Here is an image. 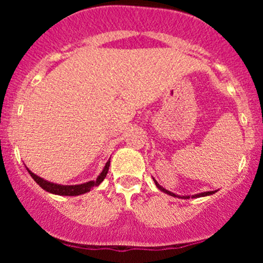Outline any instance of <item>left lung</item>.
Here are the masks:
<instances>
[{
  "mask_svg": "<svg viewBox=\"0 0 263 263\" xmlns=\"http://www.w3.org/2000/svg\"><path fill=\"white\" fill-rule=\"evenodd\" d=\"M155 183H156V185H157V188H158L159 190H162L163 193H165V194H170V195H172V197H177V198H184V199H189V197H179V195H176L174 194V193H172V192H170V190H167V189H164L163 188V186H161L159 185L158 183L156 182L155 180ZM214 193L215 192H204V193H199V194H195V195H193L192 198H199V197H205V195H211V194H214Z\"/></svg>",
  "mask_w": 263,
  "mask_h": 263,
  "instance_id": "8db88e82",
  "label": "left lung"
}]
</instances>
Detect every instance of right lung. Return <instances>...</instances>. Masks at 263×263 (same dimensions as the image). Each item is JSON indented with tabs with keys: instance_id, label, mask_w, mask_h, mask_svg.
<instances>
[{
	"instance_id": "right-lung-1",
	"label": "right lung",
	"mask_w": 263,
	"mask_h": 263,
	"mask_svg": "<svg viewBox=\"0 0 263 263\" xmlns=\"http://www.w3.org/2000/svg\"><path fill=\"white\" fill-rule=\"evenodd\" d=\"M108 167H110V161L106 162V165H105L104 171L101 172L100 176L96 178V180H91V182L79 184V185H59V184L47 182V180H44L43 178L35 176V174L32 173L28 168H27V171H28V173L31 174V177L35 180V183H37L42 189L47 190V192H49V193H53V194L69 195V197H74V195H80V194H84V193L90 192L93 186H98L99 184H100L102 180L106 178Z\"/></svg>"
}]
</instances>
